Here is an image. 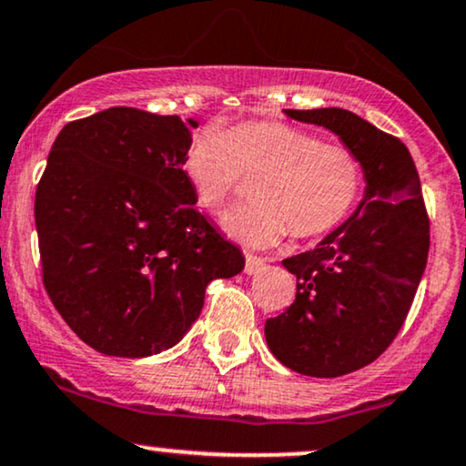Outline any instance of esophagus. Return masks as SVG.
Wrapping results in <instances>:
<instances>
[{
  "label": "esophagus",
  "instance_id": "obj_1",
  "mask_svg": "<svg viewBox=\"0 0 466 466\" xmlns=\"http://www.w3.org/2000/svg\"><path fill=\"white\" fill-rule=\"evenodd\" d=\"M265 265H267L265 258L251 256V254L245 256V273H248V276H256V273H260L262 268H265Z\"/></svg>",
  "mask_w": 466,
  "mask_h": 466
}]
</instances>
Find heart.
<instances>
[{"label":"heart","instance_id":"obj_1","mask_svg":"<svg viewBox=\"0 0 466 466\" xmlns=\"http://www.w3.org/2000/svg\"><path fill=\"white\" fill-rule=\"evenodd\" d=\"M199 208L221 212L243 177H258L256 204L232 212L226 229L251 248H265L290 232L312 238L332 232L356 210L364 190V165L343 145L273 121L210 127L190 141L182 158Z\"/></svg>","mask_w":466,"mask_h":466}]
</instances>
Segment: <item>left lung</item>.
Returning a JSON list of instances; mask_svg holds the SVG:
<instances>
[{
	"instance_id": "left-lung-1",
	"label": "left lung",
	"mask_w": 466,
	"mask_h": 466,
	"mask_svg": "<svg viewBox=\"0 0 466 466\" xmlns=\"http://www.w3.org/2000/svg\"><path fill=\"white\" fill-rule=\"evenodd\" d=\"M323 126L364 165V199L315 249L290 256L295 301L267 319L268 350L310 378L371 364L406 321L430 251V218L417 167L400 138L343 108L284 110Z\"/></svg>"
}]
</instances>
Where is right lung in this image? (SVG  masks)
Returning a JSON list of instances; mask_svg holds the SVG:
<instances>
[{
	"label": "right lung",
	"mask_w": 466,
	"mask_h": 466,
	"mask_svg": "<svg viewBox=\"0 0 466 466\" xmlns=\"http://www.w3.org/2000/svg\"><path fill=\"white\" fill-rule=\"evenodd\" d=\"M190 127L116 106L66 123L36 187L43 284L99 354L145 358L182 340L215 278L243 271L182 176Z\"/></svg>",
	"instance_id": "add662e5"
}]
</instances>
